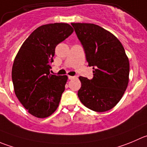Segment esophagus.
<instances>
[{
	"label": "esophagus",
	"mask_w": 147,
	"mask_h": 147,
	"mask_svg": "<svg viewBox=\"0 0 147 147\" xmlns=\"http://www.w3.org/2000/svg\"><path fill=\"white\" fill-rule=\"evenodd\" d=\"M68 79H74V76H68Z\"/></svg>",
	"instance_id": "34e87169"
}]
</instances>
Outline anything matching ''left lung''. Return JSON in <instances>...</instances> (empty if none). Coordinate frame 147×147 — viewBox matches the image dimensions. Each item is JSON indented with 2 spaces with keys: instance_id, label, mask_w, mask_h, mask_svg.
Returning <instances> with one entry per match:
<instances>
[{
  "instance_id": "1",
  "label": "left lung",
  "mask_w": 147,
  "mask_h": 147,
  "mask_svg": "<svg viewBox=\"0 0 147 147\" xmlns=\"http://www.w3.org/2000/svg\"><path fill=\"white\" fill-rule=\"evenodd\" d=\"M83 45L93 78L79 76L82 86L78 97L82 104L95 112H105L122 98L129 81V61L114 34L104 28L87 23H71Z\"/></svg>"
}]
</instances>
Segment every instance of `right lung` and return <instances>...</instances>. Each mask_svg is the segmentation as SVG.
Returning <instances> with one entry per match:
<instances>
[{"instance_id":"obj_1","label":"right lung","mask_w":147,"mask_h":147,"mask_svg":"<svg viewBox=\"0 0 147 147\" xmlns=\"http://www.w3.org/2000/svg\"><path fill=\"white\" fill-rule=\"evenodd\" d=\"M74 32L65 23L42 25L24 42L13 61L12 81L16 97L33 116L45 118L59 105L67 76L50 74L55 47Z\"/></svg>"}]
</instances>
